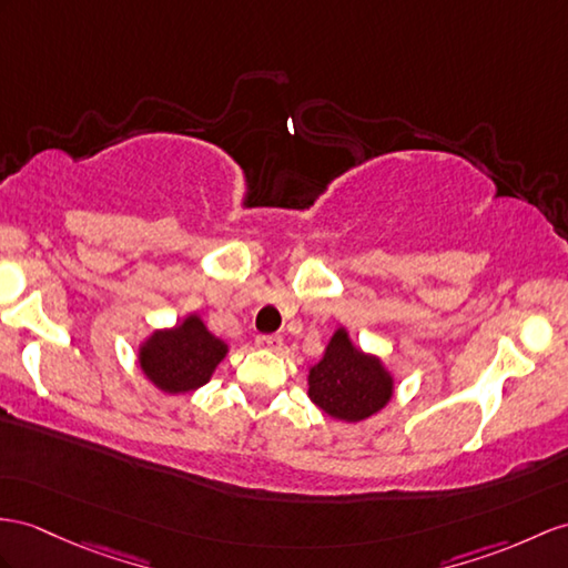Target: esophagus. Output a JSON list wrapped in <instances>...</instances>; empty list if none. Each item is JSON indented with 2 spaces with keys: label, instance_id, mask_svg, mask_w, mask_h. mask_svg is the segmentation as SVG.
Returning <instances> with one entry per match:
<instances>
[{
  "label": "esophagus",
  "instance_id": "1",
  "mask_svg": "<svg viewBox=\"0 0 568 568\" xmlns=\"http://www.w3.org/2000/svg\"><path fill=\"white\" fill-rule=\"evenodd\" d=\"M255 344L260 349H270V352H276L282 347V337L280 335H260L255 339Z\"/></svg>",
  "mask_w": 568,
  "mask_h": 568
}]
</instances>
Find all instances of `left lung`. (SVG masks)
<instances>
[{"mask_svg": "<svg viewBox=\"0 0 568 568\" xmlns=\"http://www.w3.org/2000/svg\"><path fill=\"white\" fill-rule=\"evenodd\" d=\"M308 397L329 419L356 424L388 407L395 376L378 354L356 347L349 329L339 325L323 356L308 366Z\"/></svg>", "mask_w": 568, "mask_h": 568, "instance_id": "8db88e82", "label": "left lung"}]
</instances>
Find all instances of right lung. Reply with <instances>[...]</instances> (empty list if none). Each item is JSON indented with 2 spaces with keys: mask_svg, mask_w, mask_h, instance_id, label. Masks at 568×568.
Instances as JSON below:
<instances>
[{
  "mask_svg": "<svg viewBox=\"0 0 568 568\" xmlns=\"http://www.w3.org/2000/svg\"><path fill=\"white\" fill-rule=\"evenodd\" d=\"M229 354V344L204 325L200 313H187L173 327L151 329L140 342L136 362L146 381L165 395H185L212 381Z\"/></svg>",
  "mask_w": 568,
  "mask_h": 568,
  "instance_id": "add662e5",
  "label": "right lung"
}]
</instances>
